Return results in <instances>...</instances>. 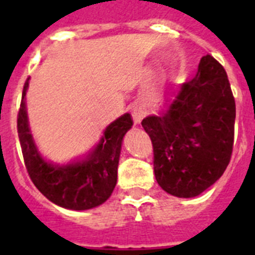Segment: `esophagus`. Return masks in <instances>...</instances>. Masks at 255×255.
Returning <instances> with one entry per match:
<instances>
[{
  "instance_id": "obj_1",
  "label": "esophagus",
  "mask_w": 255,
  "mask_h": 255,
  "mask_svg": "<svg viewBox=\"0 0 255 255\" xmlns=\"http://www.w3.org/2000/svg\"><path fill=\"white\" fill-rule=\"evenodd\" d=\"M131 116L135 124H140V121L143 120V117L145 116V112H144L143 108L136 106V107L131 108Z\"/></svg>"
}]
</instances>
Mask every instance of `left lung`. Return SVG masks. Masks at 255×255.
<instances>
[{"instance_id": "left-lung-1", "label": "left lung", "mask_w": 255, "mask_h": 255, "mask_svg": "<svg viewBox=\"0 0 255 255\" xmlns=\"http://www.w3.org/2000/svg\"><path fill=\"white\" fill-rule=\"evenodd\" d=\"M235 116L224 66L203 56L197 76L181 85L166 114L141 121L153 144L159 186L175 197L193 198L213 185L231 159Z\"/></svg>"}]
</instances>
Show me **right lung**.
<instances>
[{
	"label": "right lung",
	"mask_w": 255,
	"mask_h": 255,
	"mask_svg": "<svg viewBox=\"0 0 255 255\" xmlns=\"http://www.w3.org/2000/svg\"><path fill=\"white\" fill-rule=\"evenodd\" d=\"M26 79L17 114V134L26 171L38 190L60 207L84 211L105 203L117 181V166L124 135L132 126L130 114H125L107 126L100 143L87 158L58 166L44 161L35 147L28 125L25 94Z\"/></svg>",
	"instance_id": "right-lung-1"
}]
</instances>
